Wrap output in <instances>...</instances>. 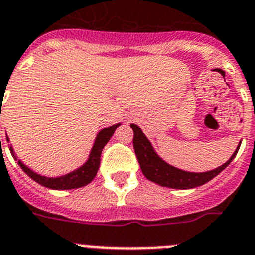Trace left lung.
I'll list each match as a JSON object with an SVG mask.
<instances>
[{"label":"left lung","mask_w":255,"mask_h":255,"mask_svg":"<svg viewBox=\"0 0 255 255\" xmlns=\"http://www.w3.org/2000/svg\"><path fill=\"white\" fill-rule=\"evenodd\" d=\"M130 126L134 131L132 145H134L136 158H138V162L145 178L158 186L175 188V190H190V188H195V187L208 183L209 180L217 177L222 170H225L240 148V145H239L231 158L226 164L217 167L214 170L205 171V173H190V171H183L171 166L165 162L162 158L158 157V154L154 152L151 142L143 134L140 128L135 124H131Z\"/></svg>","instance_id":"1"}]
</instances>
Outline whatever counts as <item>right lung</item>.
Segmentation results:
<instances>
[{"instance_id": "add662e5", "label": "right lung", "mask_w": 255, "mask_h": 255, "mask_svg": "<svg viewBox=\"0 0 255 255\" xmlns=\"http://www.w3.org/2000/svg\"><path fill=\"white\" fill-rule=\"evenodd\" d=\"M1 119V117H0ZM117 126H120V124L116 125H112L110 128H106V129L101 130L99 134L95 138L94 145L91 148L90 156H89V160L82 165L81 167H78L77 170L71 171V173L65 174L63 177L58 178H47L42 177L40 174L34 173L33 170H30L29 167L25 166V165L21 162L20 160L18 161L19 166L23 169V171L27 174L28 177L32 178L34 182H37L41 186L50 188V190H73V188H80V187H84L86 184H89L91 180L94 179L95 175L98 173V169H99V165H101V154L103 151L104 145L110 142V139L112 138L113 132L117 129ZM7 142H8V138ZM1 140V135H0ZM10 152L15 157L14 149L12 147H10ZM16 160V157H15Z\"/></svg>"}]
</instances>
